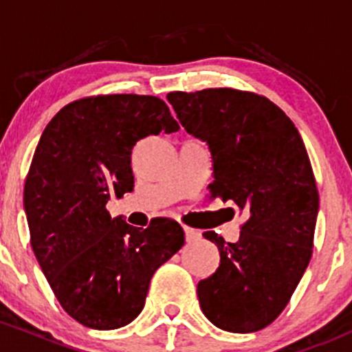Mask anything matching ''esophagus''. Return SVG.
<instances>
[{"label":"esophagus","mask_w":352,"mask_h":352,"mask_svg":"<svg viewBox=\"0 0 352 352\" xmlns=\"http://www.w3.org/2000/svg\"><path fill=\"white\" fill-rule=\"evenodd\" d=\"M183 230H184V237H186V241H188V242L198 241V239L201 237L200 232L195 230V229H191V227H186V226H184V227H183Z\"/></svg>","instance_id":"obj_1"}]
</instances>
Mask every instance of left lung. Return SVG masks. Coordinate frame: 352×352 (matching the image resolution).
I'll use <instances>...</instances> for the list:
<instances>
[{
    "label": "left lung",
    "instance_id": "8db88e82",
    "mask_svg": "<svg viewBox=\"0 0 352 352\" xmlns=\"http://www.w3.org/2000/svg\"><path fill=\"white\" fill-rule=\"evenodd\" d=\"M168 101L188 133L208 144L210 200L239 206V242L208 230L220 266L198 283L205 317L222 331L256 332L285 310L310 263L318 190L305 144L280 107L232 88L173 91Z\"/></svg>",
    "mask_w": 352,
    "mask_h": 352
}]
</instances>
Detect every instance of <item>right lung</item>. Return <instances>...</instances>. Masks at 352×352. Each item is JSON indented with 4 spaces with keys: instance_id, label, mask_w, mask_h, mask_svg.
<instances>
[{
    "instance_id": "obj_1",
    "label": "right lung",
    "mask_w": 352,
    "mask_h": 352,
    "mask_svg": "<svg viewBox=\"0 0 352 352\" xmlns=\"http://www.w3.org/2000/svg\"><path fill=\"white\" fill-rule=\"evenodd\" d=\"M162 130L179 125L161 98L98 95L66 104L38 140L23 190L30 244L60 307L85 327L130 324L152 274L184 244L176 220L142 230L107 210L133 190V146Z\"/></svg>"
}]
</instances>
